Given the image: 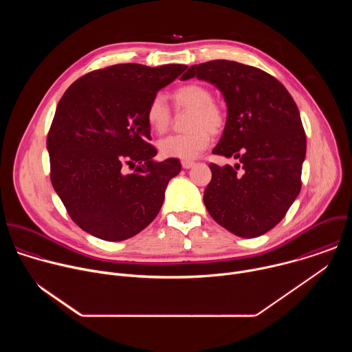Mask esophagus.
Masks as SVG:
<instances>
[{
	"mask_svg": "<svg viewBox=\"0 0 352 352\" xmlns=\"http://www.w3.org/2000/svg\"><path fill=\"white\" fill-rule=\"evenodd\" d=\"M193 166H195V163H193V162H189V160L182 162V167H184L185 170H188V168H190V167H193Z\"/></svg>",
	"mask_w": 352,
	"mask_h": 352,
	"instance_id": "1",
	"label": "esophagus"
}]
</instances>
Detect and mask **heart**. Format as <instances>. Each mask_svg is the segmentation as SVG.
<instances>
[{"mask_svg":"<svg viewBox=\"0 0 352 352\" xmlns=\"http://www.w3.org/2000/svg\"><path fill=\"white\" fill-rule=\"evenodd\" d=\"M177 111L189 110L185 133L171 135L159 140L157 147L164 157L190 160L195 159L210 143V133H220L227 122L224 109L213 100L209 87L200 83L178 86L171 93ZM146 122L153 132L162 135L171 124V110L166 98L156 94L146 107Z\"/></svg>","mask_w":352,"mask_h":352,"instance_id":"b5f03b06","label":"heart"}]
</instances>
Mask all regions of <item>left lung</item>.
I'll use <instances>...</instances> for the list:
<instances>
[{
  "mask_svg": "<svg viewBox=\"0 0 352 352\" xmlns=\"http://www.w3.org/2000/svg\"><path fill=\"white\" fill-rule=\"evenodd\" d=\"M213 83L227 103V122L214 155L239 160L210 163L204 202L230 232L255 238L276 227L300 190L307 136L294 98L267 72L227 60L192 65L182 76Z\"/></svg>",
  "mask_w": 352,
  "mask_h": 352,
  "instance_id": "left-lung-1",
  "label": "left lung"
}]
</instances>
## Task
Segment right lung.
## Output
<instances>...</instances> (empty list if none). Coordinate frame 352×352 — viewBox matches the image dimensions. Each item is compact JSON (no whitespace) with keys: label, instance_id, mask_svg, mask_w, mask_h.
Here are the masks:
<instances>
[{"label":"right lung","instance_id":"obj_1","mask_svg":"<svg viewBox=\"0 0 352 352\" xmlns=\"http://www.w3.org/2000/svg\"><path fill=\"white\" fill-rule=\"evenodd\" d=\"M186 68L117 64L83 75L61 97L47 135L50 178L83 231L124 241L160 212L181 163L153 160L157 150L148 143L144 114L150 100ZM124 165L134 173L124 175Z\"/></svg>","mask_w":352,"mask_h":352}]
</instances>
